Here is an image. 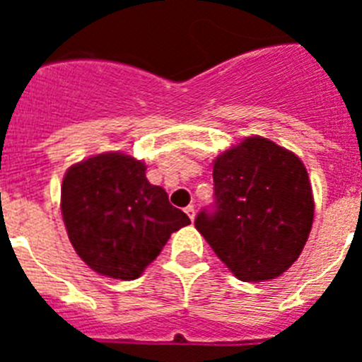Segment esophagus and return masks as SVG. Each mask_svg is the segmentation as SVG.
<instances>
[{"label":"esophagus","mask_w":362,"mask_h":362,"mask_svg":"<svg viewBox=\"0 0 362 362\" xmlns=\"http://www.w3.org/2000/svg\"><path fill=\"white\" fill-rule=\"evenodd\" d=\"M185 212H187V216L190 217V221H194V217H196V209H194V204H188L187 209H185Z\"/></svg>","instance_id":"esophagus-1"}]
</instances>
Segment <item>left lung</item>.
Wrapping results in <instances>:
<instances>
[{
	"mask_svg": "<svg viewBox=\"0 0 362 362\" xmlns=\"http://www.w3.org/2000/svg\"><path fill=\"white\" fill-rule=\"evenodd\" d=\"M214 204L196 228L245 283L276 279L306 245L313 223L308 172L296 153L246 137L214 161Z\"/></svg>",
	"mask_w": 362,
	"mask_h": 362,
	"instance_id": "1",
	"label": "left lung"
}]
</instances>
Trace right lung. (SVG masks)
<instances>
[{"label": "right lung", "instance_id": "1", "mask_svg": "<svg viewBox=\"0 0 362 362\" xmlns=\"http://www.w3.org/2000/svg\"><path fill=\"white\" fill-rule=\"evenodd\" d=\"M143 161L119 152L72 165L62 185V214L74 250L94 272L132 281L158 257L172 232L190 225Z\"/></svg>", "mask_w": 362, "mask_h": 362}]
</instances>
